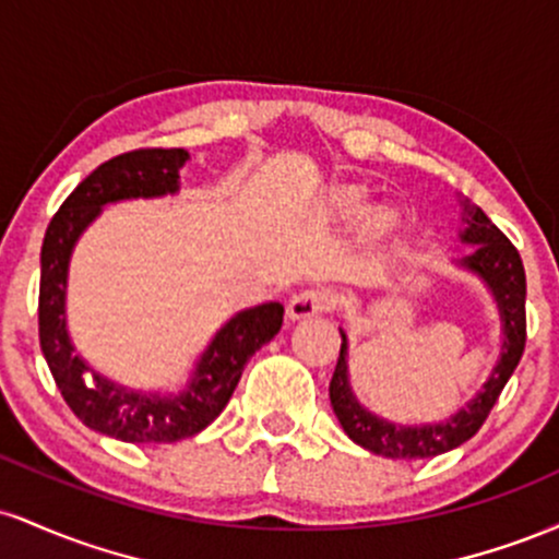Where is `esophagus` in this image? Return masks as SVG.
<instances>
[{"label":"esophagus","instance_id":"esophagus-1","mask_svg":"<svg viewBox=\"0 0 559 559\" xmlns=\"http://www.w3.org/2000/svg\"><path fill=\"white\" fill-rule=\"evenodd\" d=\"M331 301H333L331 292H325V288H307V292H299L297 297L288 299L286 316H288V320L312 318V316H318V312L329 310Z\"/></svg>","mask_w":559,"mask_h":559}]
</instances>
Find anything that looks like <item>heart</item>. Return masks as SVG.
<instances>
[{
    "instance_id": "b5f03b06",
    "label": "heart",
    "mask_w": 559,
    "mask_h": 559,
    "mask_svg": "<svg viewBox=\"0 0 559 559\" xmlns=\"http://www.w3.org/2000/svg\"><path fill=\"white\" fill-rule=\"evenodd\" d=\"M331 207H333V213H338L344 217H355L365 210V199H362V194H357V191L342 189L333 194ZM391 223H394V215H391L389 210H376V213L368 217L370 234H386V230L391 228Z\"/></svg>"
}]
</instances>
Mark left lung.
<instances>
[{"instance_id": "8db88e82", "label": "left lung", "mask_w": 559, "mask_h": 559, "mask_svg": "<svg viewBox=\"0 0 559 559\" xmlns=\"http://www.w3.org/2000/svg\"><path fill=\"white\" fill-rule=\"evenodd\" d=\"M463 228L460 241L473 243V252L457 260L454 265L473 273L491 292L497 301L499 320H502V349L497 365L476 394L467 400L457 413L444 420L420 423V426H402L381 415L370 413L355 396L349 383V338L342 333V352H338L336 370L331 378V407L342 423L344 433L355 444L368 452L391 460H426L444 454L449 449L465 444L471 436L478 433L484 420L489 418L491 407L502 394L504 383L515 373L525 346V271L518 249L510 239L486 217L476 204L463 199Z\"/></svg>"}]
</instances>
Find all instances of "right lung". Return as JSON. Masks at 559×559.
<instances>
[{
  "instance_id": "1",
  "label": "right lung",
  "mask_w": 559,
  "mask_h": 559,
  "mask_svg": "<svg viewBox=\"0 0 559 559\" xmlns=\"http://www.w3.org/2000/svg\"><path fill=\"white\" fill-rule=\"evenodd\" d=\"M186 163V150H139L107 159L62 202L41 243L38 342L44 360L83 426L128 444H173L204 431L228 404L249 357L271 342L284 323L281 301L239 310L215 331L186 386L178 391L128 389L96 373L75 352L66 301L70 258L83 230L107 204L178 194V173Z\"/></svg>"
}]
</instances>
